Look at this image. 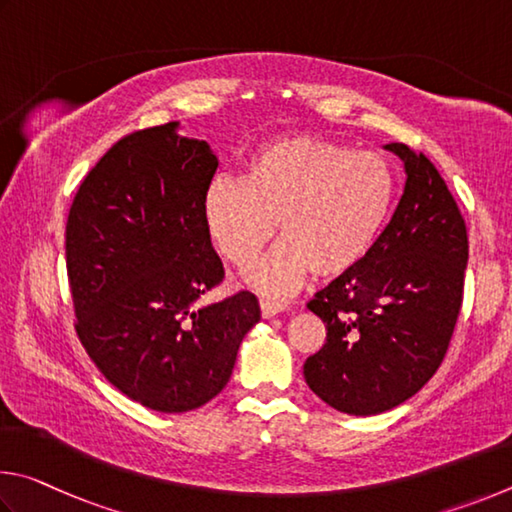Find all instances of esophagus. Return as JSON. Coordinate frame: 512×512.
Instances as JSON below:
<instances>
[{"instance_id":"1","label":"esophagus","mask_w":512,"mask_h":512,"mask_svg":"<svg viewBox=\"0 0 512 512\" xmlns=\"http://www.w3.org/2000/svg\"><path fill=\"white\" fill-rule=\"evenodd\" d=\"M283 310H288V306H285V303L276 301V299H270V297H263L261 299V315L265 319L279 315V312H283Z\"/></svg>"}]
</instances>
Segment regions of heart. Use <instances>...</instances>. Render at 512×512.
Masks as SVG:
<instances>
[{
  "label": "heart",
  "instance_id": "obj_1",
  "mask_svg": "<svg viewBox=\"0 0 512 512\" xmlns=\"http://www.w3.org/2000/svg\"><path fill=\"white\" fill-rule=\"evenodd\" d=\"M396 179L380 152L324 137H281L251 152L245 177H215L202 200L206 231L231 265H249L279 220L281 242L247 281L283 294L315 270L337 279L371 254L391 215Z\"/></svg>",
  "mask_w": 512,
  "mask_h": 512
}]
</instances>
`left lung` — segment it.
Listing matches in <instances>:
<instances>
[{
	"label": "left lung",
	"mask_w": 512,
	"mask_h": 512,
	"mask_svg": "<svg viewBox=\"0 0 512 512\" xmlns=\"http://www.w3.org/2000/svg\"><path fill=\"white\" fill-rule=\"evenodd\" d=\"M405 161V193L371 254L308 301L326 344L303 364L308 387L337 411L375 416L414 396L441 366L463 303L468 229L423 152Z\"/></svg>",
	"instance_id": "8db88e82"
}]
</instances>
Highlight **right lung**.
Returning <instances> with one entry per match:
<instances>
[{
    "label": "right lung",
    "instance_id": "1",
    "mask_svg": "<svg viewBox=\"0 0 512 512\" xmlns=\"http://www.w3.org/2000/svg\"><path fill=\"white\" fill-rule=\"evenodd\" d=\"M175 128L116 141L80 182L65 229L80 344L107 382L164 414L218 396L261 319L247 290L200 306L224 279L202 215L218 159Z\"/></svg>",
    "mask_w": 512,
    "mask_h": 512
}]
</instances>
